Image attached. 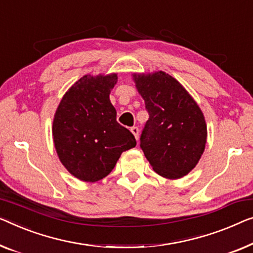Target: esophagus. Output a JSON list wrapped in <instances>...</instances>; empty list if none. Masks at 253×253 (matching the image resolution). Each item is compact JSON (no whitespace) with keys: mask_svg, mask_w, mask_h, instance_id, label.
Wrapping results in <instances>:
<instances>
[{"mask_svg":"<svg viewBox=\"0 0 253 253\" xmlns=\"http://www.w3.org/2000/svg\"><path fill=\"white\" fill-rule=\"evenodd\" d=\"M130 131H131V133H133V135L135 136V138L138 139V134H139V129H138V127H131V128H130Z\"/></svg>","mask_w":253,"mask_h":253,"instance_id":"esophagus-1","label":"esophagus"}]
</instances>
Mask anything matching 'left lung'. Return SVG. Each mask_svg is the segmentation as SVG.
I'll return each instance as SVG.
<instances>
[{
	"label": "left lung",
	"instance_id": "left-lung-1",
	"mask_svg": "<svg viewBox=\"0 0 253 253\" xmlns=\"http://www.w3.org/2000/svg\"><path fill=\"white\" fill-rule=\"evenodd\" d=\"M145 102L149 120L141 134V148L153 170L178 179L199 163L207 143L205 116L178 81L164 71L133 74Z\"/></svg>",
	"mask_w": 253,
	"mask_h": 253
}]
</instances>
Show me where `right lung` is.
<instances>
[{
	"instance_id": "right-lung-1",
	"label": "right lung",
	"mask_w": 253,
	"mask_h": 253,
	"mask_svg": "<svg viewBox=\"0 0 253 253\" xmlns=\"http://www.w3.org/2000/svg\"><path fill=\"white\" fill-rule=\"evenodd\" d=\"M118 76L84 77L63 95L56 109L52 134L61 164L83 182H97L115 168L124 151L135 148L136 139L117 123L110 92Z\"/></svg>"
}]
</instances>
